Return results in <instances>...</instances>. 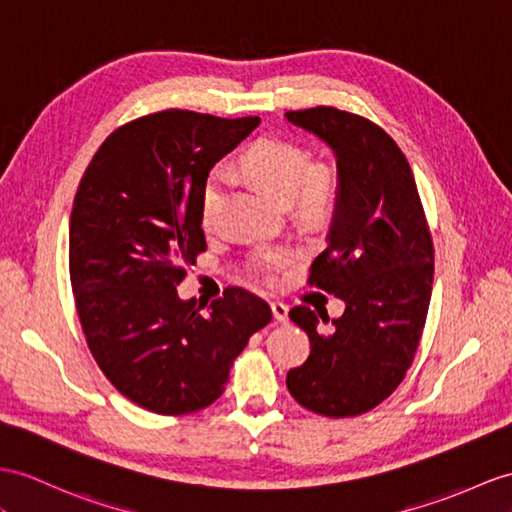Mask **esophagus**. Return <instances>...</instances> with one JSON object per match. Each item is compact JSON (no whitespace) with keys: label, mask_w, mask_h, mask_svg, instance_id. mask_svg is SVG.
<instances>
[{"label":"esophagus","mask_w":512,"mask_h":512,"mask_svg":"<svg viewBox=\"0 0 512 512\" xmlns=\"http://www.w3.org/2000/svg\"><path fill=\"white\" fill-rule=\"evenodd\" d=\"M271 313H273V319L284 323L286 319H289V306L282 302H271Z\"/></svg>","instance_id":"esophagus-1"}]
</instances>
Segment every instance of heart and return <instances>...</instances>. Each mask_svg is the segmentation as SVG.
Returning a JSON list of instances; mask_svg holds the SVG:
<instances>
[{
  "instance_id": "heart-1",
  "label": "heart",
  "mask_w": 512,
  "mask_h": 512,
  "mask_svg": "<svg viewBox=\"0 0 512 512\" xmlns=\"http://www.w3.org/2000/svg\"><path fill=\"white\" fill-rule=\"evenodd\" d=\"M243 171L260 191L278 204H291L299 191H302V204L308 210H319L330 202L332 186L328 176L313 171V160L302 147L293 143L278 139L256 143L243 158ZM217 206L219 189L217 182H213L204 195V226H213ZM284 260L286 256L282 252L267 249L256 256V267L265 273H273L284 265Z\"/></svg>"
}]
</instances>
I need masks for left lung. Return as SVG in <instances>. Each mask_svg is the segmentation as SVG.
I'll list each match as a JSON object with an SVG mask.
<instances>
[{"mask_svg":"<svg viewBox=\"0 0 512 512\" xmlns=\"http://www.w3.org/2000/svg\"><path fill=\"white\" fill-rule=\"evenodd\" d=\"M284 119L334 154V213L308 282L345 302L330 330L321 328L328 315L291 308L310 356L286 373V386L317 415L354 417L386 400L413 363L432 295L434 247L413 171L382 128L328 106L291 110Z\"/></svg>","mask_w":512,"mask_h":512,"instance_id":"1","label":"left lung"}]
</instances>
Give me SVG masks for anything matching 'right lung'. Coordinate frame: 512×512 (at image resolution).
Returning <instances> with one entry per match:
<instances>
[{"label": "right lung", "mask_w": 512, "mask_h": 512, "mask_svg": "<svg viewBox=\"0 0 512 512\" xmlns=\"http://www.w3.org/2000/svg\"><path fill=\"white\" fill-rule=\"evenodd\" d=\"M258 123L191 110L126 123L73 199L69 273L86 343L112 386L152 413L213 404L249 336L271 321L267 302L236 286L210 304L178 295L184 267L206 249L208 173Z\"/></svg>", "instance_id": "right-lung-1"}]
</instances>
